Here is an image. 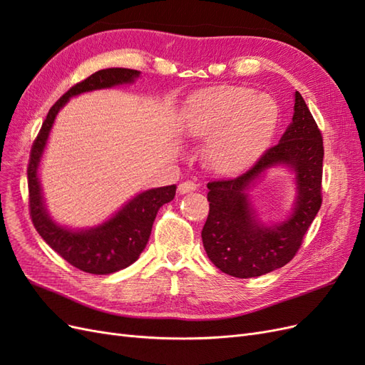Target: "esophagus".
<instances>
[{
    "label": "esophagus",
    "instance_id": "esophagus-1",
    "mask_svg": "<svg viewBox=\"0 0 365 365\" xmlns=\"http://www.w3.org/2000/svg\"><path fill=\"white\" fill-rule=\"evenodd\" d=\"M196 187H197V185H196L193 181H184V182H181V184L178 185V193L184 195V193L193 192V190H196Z\"/></svg>",
    "mask_w": 365,
    "mask_h": 365
}]
</instances>
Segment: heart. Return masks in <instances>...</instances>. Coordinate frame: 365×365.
Masks as SVG:
<instances>
[{
  "label": "heart",
  "mask_w": 365,
  "mask_h": 365,
  "mask_svg": "<svg viewBox=\"0 0 365 365\" xmlns=\"http://www.w3.org/2000/svg\"><path fill=\"white\" fill-rule=\"evenodd\" d=\"M277 121L279 108L269 96L224 85L193 98L185 129L192 137H210L205 158L213 170L236 173L262 155Z\"/></svg>",
  "instance_id": "1"
}]
</instances>
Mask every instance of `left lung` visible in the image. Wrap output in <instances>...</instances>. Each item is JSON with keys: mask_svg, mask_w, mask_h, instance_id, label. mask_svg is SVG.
Wrapping results in <instances>:
<instances>
[{"mask_svg": "<svg viewBox=\"0 0 365 365\" xmlns=\"http://www.w3.org/2000/svg\"><path fill=\"white\" fill-rule=\"evenodd\" d=\"M323 157L322 130L295 91L292 123L277 145L237 178L207 184L210 212L201 236L215 267L233 277L250 279L294 259L323 202ZM279 163L296 172L299 195L293 215L282 225L267 227L255 219L246 190L264 170Z\"/></svg>", "mask_w": 365, "mask_h": 365, "instance_id": "left-lung-1", "label": "left lung"}]
</instances>
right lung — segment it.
<instances>
[{
    "label": "right lung",
    "instance_id": "right-lung-1",
    "mask_svg": "<svg viewBox=\"0 0 365 365\" xmlns=\"http://www.w3.org/2000/svg\"><path fill=\"white\" fill-rule=\"evenodd\" d=\"M140 71L129 68H106L96 71L85 81L76 83L54 103L43 120L36 140L30 150L29 178V207L31 222L47 244L77 269L90 274H113L134 263L146 248L153 220L160 207L175 197L176 185L158 187L137 195L123 208L102 225L74 231L53 222L43 205L38 168L43 148L59 109L68 98L86 91L102 90L121 83L134 82Z\"/></svg>",
    "mask_w": 365,
    "mask_h": 365
}]
</instances>
